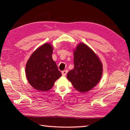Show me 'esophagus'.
Segmentation results:
<instances>
[{
  "label": "esophagus",
  "mask_w": 130,
  "mask_h": 130,
  "mask_svg": "<svg viewBox=\"0 0 130 130\" xmlns=\"http://www.w3.org/2000/svg\"><path fill=\"white\" fill-rule=\"evenodd\" d=\"M67 73H68V70H63V71L62 72V76H66V74H67Z\"/></svg>",
  "instance_id": "1"
}]
</instances>
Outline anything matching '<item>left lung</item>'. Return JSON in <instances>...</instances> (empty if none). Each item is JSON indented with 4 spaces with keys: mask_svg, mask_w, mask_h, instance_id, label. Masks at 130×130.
<instances>
[{
    "mask_svg": "<svg viewBox=\"0 0 130 130\" xmlns=\"http://www.w3.org/2000/svg\"><path fill=\"white\" fill-rule=\"evenodd\" d=\"M74 68L68 72L67 78L81 93L89 91L99 83L103 64L95 53L86 44L80 42L73 50Z\"/></svg>",
    "mask_w": 130,
    "mask_h": 130,
    "instance_id": "8db88e82",
    "label": "left lung"
}]
</instances>
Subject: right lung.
Segmentation results:
<instances>
[{
	"label": "right lung",
	"instance_id": "1",
	"mask_svg": "<svg viewBox=\"0 0 130 130\" xmlns=\"http://www.w3.org/2000/svg\"><path fill=\"white\" fill-rule=\"evenodd\" d=\"M53 46L44 43L31 55L26 65L28 82L35 89L46 92L51 89L57 80L62 76L52 58Z\"/></svg>",
	"mask_w": 130,
	"mask_h": 130
}]
</instances>
